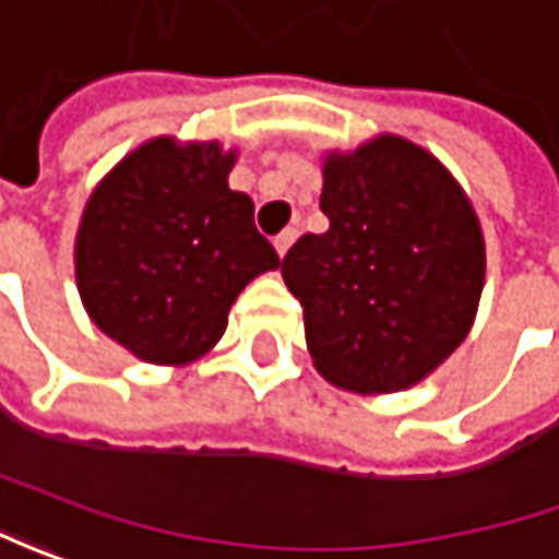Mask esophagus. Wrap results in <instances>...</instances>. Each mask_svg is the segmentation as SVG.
Returning a JSON list of instances; mask_svg holds the SVG:
<instances>
[{"mask_svg": "<svg viewBox=\"0 0 559 559\" xmlns=\"http://www.w3.org/2000/svg\"><path fill=\"white\" fill-rule=\"evenodd\" d=\"M297 241V231L294 228H287V231H281L278 238H275V250H278V257L284 260L287 257V250H290V243Z\"/></svg>", "mask_w": 559, "mask_h": 559, "instance_id": "esophagus-1", "label": "esophagus"}]
</instances>
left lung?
<instances>
[{
    "mask_svg": "<svg viewBox=\"0 0 559 559\" xmlns=\"http://www.w3.org/2000/svg\"><path fill=\"white\" fill-rule=\"evenodd\" d=\"M321 213L281 262L328 383L402 393L467 340L486 241L467 191L427 147L380 132L321 160Z\"/></svg>",
    "mask_w": 559,
    "mask_h": 559,
    "instance_id": "obj_1",
    "label": "left lung"
}]
</instances>
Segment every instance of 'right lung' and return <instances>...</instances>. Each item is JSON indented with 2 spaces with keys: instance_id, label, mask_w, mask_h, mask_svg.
Masks as SVG:
<instances>
[{
  "instance_id": "add662e5",
  "label": "right lung",
  "mask_w": 559,
  "mask_h": 559,
  "mask_svg": "<svg viewBox=\"0 0 559 559\" xmlns=\"http://www.w3.org/2000/svg\"><path fill=\"white\" fill-rule=\"evenodd\" d=\"M238 160L219 142L157 135L88 194L73 243L92 324L147 365L182 368L225 334L250 281L278 269L253 201L228 188Z\"/></svg>"
}]
</instances>
